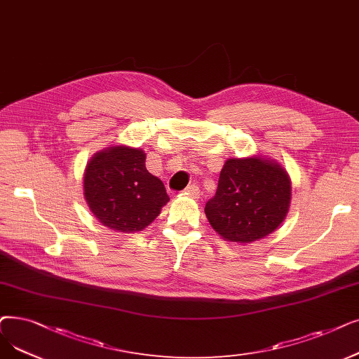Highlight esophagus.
Instances as JSON below:
<instances>
[{"instance_id": "obj_1", "label": "esophagus", "mask_w": 359, "mask_h": 359, "mask_svg": "<svg viewBox=\"0 0 359 359\" xmlns=\"http://www.w3.org/2000/svg\"><path fill=\"white\" fill-rule=\"evenodd\" d=\"M184 194L186 195H191V196H194V198H198L199 196V188L196 184H189L188 188L184 189Z\"/></svg>"}]
</instances>
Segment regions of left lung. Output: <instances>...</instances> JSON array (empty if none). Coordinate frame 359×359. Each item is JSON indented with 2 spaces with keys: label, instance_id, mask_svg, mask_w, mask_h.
<instances>
[{
  "label": "left lung",
  "instance_id": "8db88e82",
  "mask_svg": "<svg viewBox=\"0 0 359 359\" xmlns=\"http://www.w3.org/2000/svg\"><path fill=\"white\" fill-rule=\"evenodd\" d=\"M290 195L289 175L274 160L262 155L229 158L205 214L223 239L251 243L269 236L283 223Z\"/></svg>",
  "mask_w": 359,
  "mask_h": 359
}]
</instances>
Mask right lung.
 Instances as JSON below:
<instances>
[{"mask_svg": "<svg viewBox=\"0 0 359 359\" xmlns=\"http://www.w3.org/2000/svg\"><path fill=\"white\" fill-rule=\"evenodd\" d=\"M145 158L142 149L116 145L97 152L86 164L85 199L108 229L144 230L170 201L163 182L147 170Z\"/></svg>", "mask_w": 359, "mask_h": 359, "instance_id": "obj_1", "label": "right lung"}]
</instances>
